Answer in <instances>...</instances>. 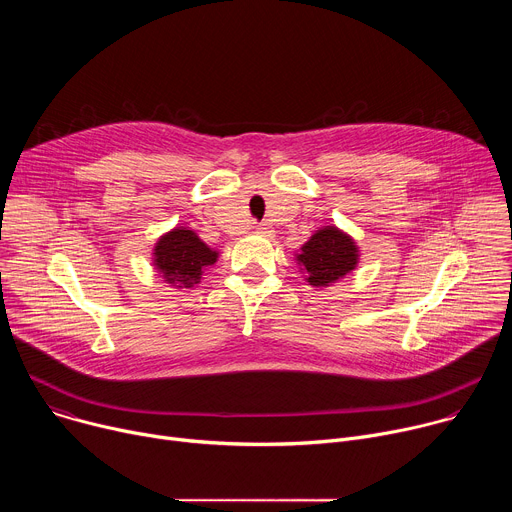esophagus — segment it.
<instances>
[{"mask_svg":"<svg viewBox=\"0 0 512 512\" xmlns=\"http://www.w3.org/2000/svg\"><path fill=\"white\" fill-rule=\"evenodd\" d=\"M257 233H267V225H263V223H257Z\"/></svg>","mask_w":512,"mask_h":512,"instance_id":"obj_1","label":"esophagus"}]
</instances>
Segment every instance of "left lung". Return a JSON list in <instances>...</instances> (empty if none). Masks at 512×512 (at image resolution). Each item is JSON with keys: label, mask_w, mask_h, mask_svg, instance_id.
Returning <instances> with one entry per match:
<instances>
[{"label": "left lung", "mask_w": 512, "mask_h": 512, "mask_svg": "<svg viewBox=\"0 0 512 512\" xmlns=\"http://www.w3.org/2000/svg\"><path fill=\"white\" fill-rule=\"evenodd\" d=\"M356 245L334 227L318 231L298 255L310 285H328L344 277L356 265Z\"/></svg>", "instance_id": "obj_1"}]
</instances>
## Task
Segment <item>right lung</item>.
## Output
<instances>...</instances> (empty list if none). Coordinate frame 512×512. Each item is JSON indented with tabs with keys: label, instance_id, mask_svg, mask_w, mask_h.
Returning <instances> with one entry per match:
<instances>
[{
	"label": "right lung",
	"instance_id": "right-lung-1",
	"mask_svg": "<svg viewBox=\"0 0 512 512\" xmlns=\"http://www.w3.org/2000/svg\"><path fill=\"white\" fill-rule=\"evenodd\" d=\"M154 255V263L164 273V279L178 287H192L198 283L218 257V253L208 249L194 231L184 229H174L164 235L158 241Z\"/></svg>",
	"mask_w": 512,
	"mask_h": 512
}]
</instances>
